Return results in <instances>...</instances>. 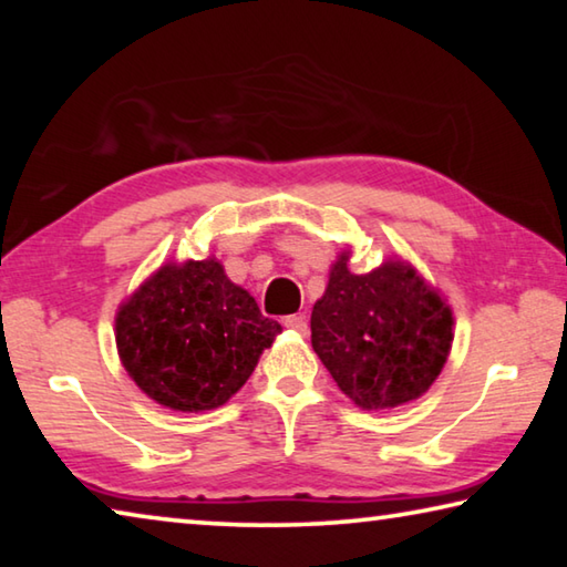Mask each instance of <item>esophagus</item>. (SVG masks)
Segmentation results:
<instances>
[{
	"label": "esophagus",
	"instance_id": "1",
	"mask_svg": "<svg viewBox=\"0 0 567 567\" xmlns=\"http://www.w3.org/2000/svg\"><path fill=\"white\" fill-rule=\"evenodd\" d=\"M285 328L300 332V334H307V320H305V315H287V318H285Z\"/></svg>",
	"mask_w": 567,
	"mask_h": 567
}]
</instances>
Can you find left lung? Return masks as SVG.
<instances>
[{"label": "left lung", "mask_w": 567, "mask_h": 567, "mask_svg": "<svg viewBox=\"0 0 567 567\" xmlns=\"http://www.w3.org/2000/svg\"><path fill=\"white\" fill-rule=\"evenodd\" d=\"M338 257L312 307V350L362 410L417 400L443 372L453 348V312L408 262L388 260L368 275Z\"/></svg>", "instance_id": "obj_1"}]
</instances>
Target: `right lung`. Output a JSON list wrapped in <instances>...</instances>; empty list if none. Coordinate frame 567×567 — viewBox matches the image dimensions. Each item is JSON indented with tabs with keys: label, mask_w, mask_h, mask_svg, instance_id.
I'll list each match as a JSON object with an SVG mask.
<instances>
[{
	"label": "right lung",
	"mask_w": 567,
	"mask_h": 567,
	"mask_svg": "<svg viewBox=\"0 0 567 567\" xmlns=\"http://www.w3.org/2000/svg\"><path fill=\"white\" fill-rule=\"evenodd\" d=\"M114 324L127 375L179 412L225 405L282 332L215 257L162 265L122 302Z\"/></svg>",
	"instance_id": "add662e5"
}]
</instances>
